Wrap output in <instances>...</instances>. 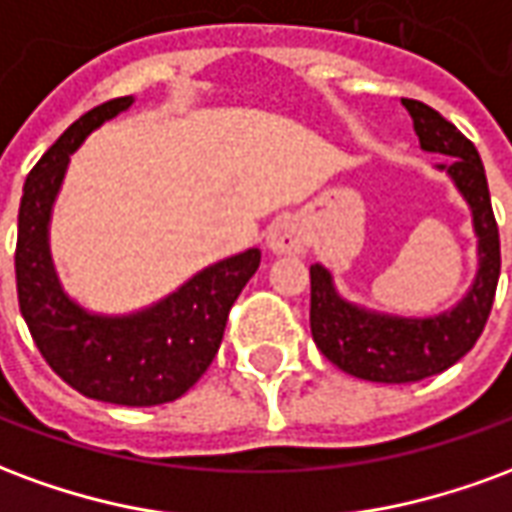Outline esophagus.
Here are the masks:
<instances>
[{
	"label": "esophagus",
	"mask_w": 512,
	"mask_h": 512,
	"mask_svg": "<svg viewBox=\"0 0 512 512\" xmlns=\"http://www.w3.org/2000/svg\"><path fill=\"white\" fill-rule=\"evenodd\" d=\"M266 244L274 255H301L307 249V233L296 219H282L268 230Z\"/></svg>",
	"instance_id": "obj_1"
}]
</instances>
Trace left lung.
<instances>
[{
    "label": "left lung",
    "instance_id": "obj_1",
    "mask_svg": "<svg viewBox=\"0 0 512 512\" xmlns=\"http://www.w3.org/2000/svg\"><path fill=\"white\" fill-rule=\"evenodd\" d=\"M414 120L419 147L439 153L455 189L472 211L477 235V277L452 310L430 318H400L345 301L332 274L310 266V329L321 354L345 373L378 384H411L444 373L466 356L483 334L499 282V230H496L488 180L477 147L450 120L422 101L403 98Z\"/></svg>",
    "mask_w": 512,
    "mask_h": 512
}]
</instances>
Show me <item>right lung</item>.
Returning a JSON list of instances; mask_svg holds the SVG:
<instances>
[{"instance_id": "obj_1", "label": "right lung", "mask_w": 512, "mask_h": 512, "mask_svg": "<svg viewBox=\"0 0 512 512\" xmlns=\"http://www.w3.org/2000/svg\"><path fill=\"white\" fill-rule=\"evenodd\" d=\"M134 98L95 106L43 153L18 208V307L43 359L76 392L115 406H161L200 381L219 351L227 315L260 266V249L219 260L167 299L131 315H95L62 290L49 222L71 153Z\"/></svg>"}]
</instances>
